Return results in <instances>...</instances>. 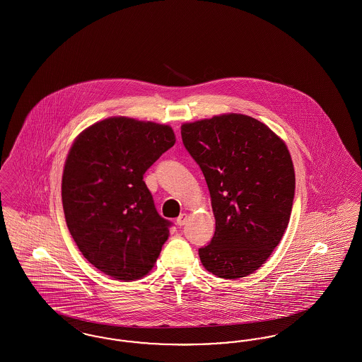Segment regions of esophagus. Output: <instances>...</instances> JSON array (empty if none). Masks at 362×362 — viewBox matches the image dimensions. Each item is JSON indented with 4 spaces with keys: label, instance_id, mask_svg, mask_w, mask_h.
<instances>
[{
    "label": "esophagus",
    "instance_id": "esophagus-1",
    "mask_svg": "<svg viewBox=\"0 0 362 362\" xmlns=\"http://www.w3.org/2000/svg\"><path fill=\"white\" fill-rule=\"evenodd\" d=\"M187 218H189V216H187L186 213H182V214L177 217V220H176V224L179 225V226H183V225L187 223Z\"/></svg>",
    "mask_w": 362,
    "mask_h": 362
}]
</instances>
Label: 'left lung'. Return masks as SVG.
Masks as SVG:
<instances>
[{"label":"left lung","mask_w":362,"mask_h":362,"mask_svg":"<svg viewBox=\"0 0 362 362\" xmlns=\"http://www.w3.org/2000/svg\"><path fill=\"white\" fill-rule=\"evenodd\" d=\"M182 139L204 173L216 218L213 239L199 248L204 267L225 279L252 274L289 224L296 177L286 144L233 112L183 123Z\"/></svg>","instance_id":"8db88e82"}]
</instances>
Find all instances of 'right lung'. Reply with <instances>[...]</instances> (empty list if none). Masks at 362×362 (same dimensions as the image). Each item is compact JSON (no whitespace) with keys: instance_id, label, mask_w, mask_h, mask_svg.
Listing matches in <instances>:
<instances>
[{"instance_id":"right-lung-1","label":"right lung","mask_w":362,"mask_h":362,"mask_svg":"<svg viewBox=\"0 0 362 362\" xmlns=\"http://www.w3.org/2000/svg\"><path fill=\"white\" fill-rule=\"evenodd\" d=\"M173 127L111 117L74 139L62 175L70 235L84 258L121 281L146 276L170 236L144 173L173 148Z\"/></svg>"}]
</instances>
